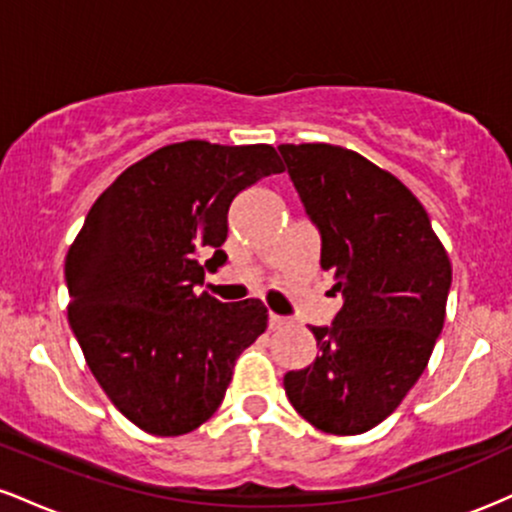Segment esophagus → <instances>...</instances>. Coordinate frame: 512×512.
Instances as JSON below:
<instances>
[{
    "label": "esophagus",
    "instance_id": "obj_1",
    "mask_svg": "<svg viewBox=\"0 0 512 512\" xmlns=\"http://www.w3.org/2000/svg\"><path fill=\"white\" fill-rule=\"evenodd\" d=\"M289 325H291V317L276 315V313L269 315V327H272V330H284V327H289Z\"/></svg>",
    "mask_w": 512,
    "mask_h": 512
}]
</instances>
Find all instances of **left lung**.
<instances>
[{
	"label": "left lung",
	"mask_w": 512,
	"mask_h": 512,
	"mask_svg": "<svg viewBox=\"0 0 512 512\" xmlns=\"http://www.w3.org/2000/svg\"><path fill=\"white\" fill-rule=\"evenodd\" d=\"M320 264L344 305L310 327L320 354L289 370L284 390L308 424L356 436L385 421L428 366L452 284L448 252L426 209L395 175L332 144H281Z\"/></svg>",
	"instance_id": "1"
}]
</instances>
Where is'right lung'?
<instances>
[{
    "label": "right lung",
    "instance_id": "obj_1",
    "mask_svg": "<svg viewBox=\"0 0 512 512\" xmlns=\"http://www.w3.org/2000/svg\"><path fill=\"white\" fill-rule=\"evenodd\" d=\"M281 170L269 144L190 139L129 166L88 211L64 262L69 325L93 378L142 431L182 436L211 419L240 351L267 330L257 298L195 289L228 260L233 199Z\"/></svg>",
    "mask_w": 512,
    "mask_h": 512
}]
</instances>
